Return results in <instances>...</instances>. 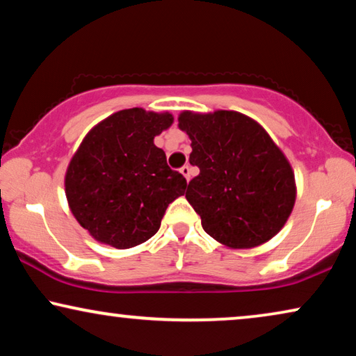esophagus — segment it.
<instances>
[{"label":"esophagus","instance_id":"1","mask_svg":"<svg viewBox=\"0 0 356 356\" xmlns=\"http://www.w3.org/2000/svg\"><path fill=\"white\" fill-rule=\"evenodd\" d=\"M191 165H182L181 168V174L187 179V181H191Z\"/></svg>","mask_w":356,"mask_h":356}]
</instances>
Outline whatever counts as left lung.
<instances>
[{
    "instance_id": "left-lung-1",
    "label": "left lung",
    "mask_w": 356,
    "mask_h": 356,
    "mask_svg": "<svg viewBox=\"0 0 356 356\" xmlns=\"http://www.w3.org/2000/svg\"><path fill=\"white\" fill-rule=\"evenodd\" d=\"M179 129L192 141L200 174L186 198L207 234L229 249H252L280 233L296 202L290 161L260 123L236 111H184Z\"/></svg>"
}]
</instances>
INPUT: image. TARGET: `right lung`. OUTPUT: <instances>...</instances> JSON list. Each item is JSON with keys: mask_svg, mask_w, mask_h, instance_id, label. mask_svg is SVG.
I'll list each match as a JSON object with an SVG mask.
<instances>
[{"mask_svg": "<svg viewBox=\"0 0 356 356\" xmlns=\"http://www.w3.org/2000/svg\"><path fill=\"white\" fill-rule=\"evenodd\" d=\"M169 112L118 111L89 130L65 174L70 210L97 243L115 249L158 233L165 208L187 181L165 161L154 136L172 125Z\"/></svg>", "mask_w": 356, "mask_h": 356, "instance_id": "add662e5", "label": "right lung"}]
</instances>
